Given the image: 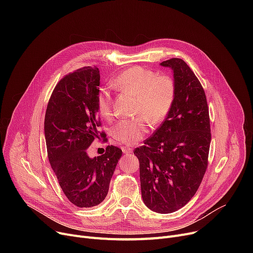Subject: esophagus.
Wrapping results in <instances>:
<instances>
[{
  "label": "esophagus",
  "mask_w": 253,
  "mask_h": 253,
  "mask_svg": "<svg viewBox=\"0 0 253 253\" xmlns=\"http://www.w3.org/2000/svg\"><path fill=\"white\" fill-rule=\"evenodd\" d=\"M122 151H123L124 154H131L132 151H133V150H132V149L129 148V147H123V148H122Z\"/></svg>",
  "instance_id": "1"
}]
</instances>
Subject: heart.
Instances as JSON below:
<instances>
[{
  "instance_id": "b5f03b06",
  "label": "heart",
  "mask_w": 253,
  "mask_h": 253,
  "mask_svg": "<svg viewBox=\"0 0 253 253\" xmlns=\"http://www.w3.org/2000/svg\"><path fill=\"white\" fill-rule=\"evenodd\" d=\"M112 84L115 89L135 97L136 100L134 114L138 117L120 121L112 130L114 139L126 145H132L142 139L149 131V121L153 125L164 121L175 98L173 79L139 66L124 71ZM97 109L104 119L114 116L113 97L109 90L99 91Z\"/></svg>"
}]
</instances>
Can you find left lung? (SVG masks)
<instances>
[{
  "label": "left lung",
  "instance_id": "obj_1",
  "mask_svg": "<svg viewBox=\"0 0 253 253\" xmlns=\"http://www.w3.org/2000/svg\"><path fill=\"white\" fill-rule=\"evenodd\" d=\"M160 64L173 72L175 98L164 122L134 155L143 203L165 214L183 207L200 187L211 133L205 92L190 66L180 58Z\"/></svg>",
  "mask_w": 253,
  "mask_h": 253
}]
</instances>
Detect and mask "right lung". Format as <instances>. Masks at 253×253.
I'll use <instances>...</instances> for the list:
<instances>
[{
  "label": "right lung",
  "instance_id": "obj_1",
  "mask_svg": "<svg viewBox=\"0 0 253 253\" xmlns=\"http://www.w3.org/2000/svg\"><path fill=\"white\" fill-rule=\"evenodd\" d=\"M96 66H85L63 77L53 90L45 115V139L50 165L70 202L80 208L100 204L121 149L108 145L105 153L90 158L88 149L95 138H105L98 118L100 84Z\"/></svg>",
  "mask_w": 253,
  "mask_h": 253
}]
</instances>
